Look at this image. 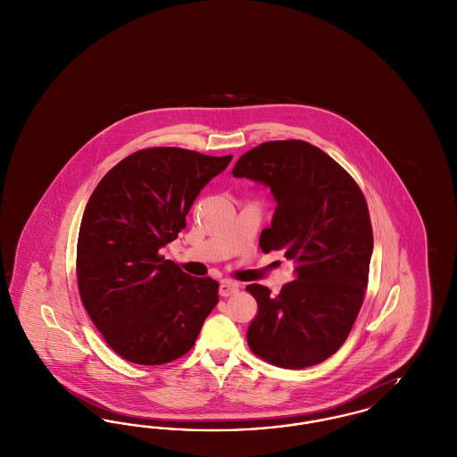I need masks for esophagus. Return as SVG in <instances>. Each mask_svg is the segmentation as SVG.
<instances>
[{
    "label": "esophagus",
    "mask_w": 457,
    "mask_h": 457,
    "mask_svg": "<svg viewBox=\"0 0 457 457\" xmlns=\"http://www.w3.org/2000/svg\"><path fill=\"white\" fill-rule=\"evenodd\" d=\"M239 291V286L237 283H231V281H222L219 286V295L228 298V296H233Z\"/></svg>",
    "instance_id": "1"
}]
</instances>
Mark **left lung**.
Instances as JSON below:
<instances>
[{"mask_svg":"<svg viewBox=\"0 0 457 457\" xmlns=\"http://www.w3.org/2000/svg\"><path fill=\"white\" fill-rule=\"evenodd\" d=\"M233 176L270 188L278 205L262 252L283 250L296 265L279 295L246 286L259 304L248 346L283 369L322 363L343 346L363 303L373 250L367 200L330 155L303 140L261 144L239 157Z\"/></svg>","mask_w":457,"mask_h":457,"instance_id":"1","label":"left lung"}]
</instances>
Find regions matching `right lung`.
Returning a JSON list of instances; mask_svg holds the SVG:
<instances>
[{"label":"right lung","mask_w":457,"mask_h":457,"mask_svg":"<svg viewBox=\"0 0 457 457\" xmlns=\"http://www.w3.org/2000/svg\"><path fill=\"white\" fill-rule=\"evenodd\" d=\"M231 159L144 149L109 170L88 198L77 241L80 298L111 349L131 363L164 365L188 353L218 304L214 279L192 278L159 252Z\"/></svg>","instance_id":"obj_1"}]
</instances>
